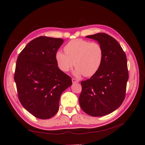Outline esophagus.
<instances>
[{
	"label": "esophagus",
	"mask_w": 145,
	"mask_h": 145,
	"mask_svg": "<svg viewBox=\"0 0 145 145\" xmlns=\"http://www.w3.org/2000/svg\"><path fill=\"white\" fill-rule=\"evenodd\" d=\"M72 80L73 83H76V82H79V80H78V79H76V78H73L72 79Z\"/></svg>",
	"instance_id": "esophagus-1"
}]
</instances>
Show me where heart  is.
Masks as SVG:
<instances>
[{
    "mask_svg": "<svg viewBox=\"0 0 145 145\" xmlns=\"http://www.w3.org/2000/svg\"><path fill=\"white\" fill-rule=\"evenodd\" d=\"M64 50L65 52L58 50L55 54L57 65L63 72H68L75 65V75L89 77L100 69L104 52L98 42L75 39L68 43Z\"/></svg>",
    "mask_w": 145,
    "mask_h": 145,
    "instance_id": "b5f03b06",
    "label": "heart"
}]
</instances>
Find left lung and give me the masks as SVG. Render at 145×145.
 Returning a JSON list of instances; mask_svg holds the SVG:
<instances>
[{
    "label": "left lung",
    "instance_id": "1",
    "mask_svg": "<svg viewBox=\"0 0 145 145\" xmlns=\"http://www.w3.org/2000/svg\"><path fill=\"white\" fill-rule=\"evenodd\" d=\"M86 37L99 43L104 57L96 74L81 82L79 103L89 115L105 116L118 108L125 99L129 77L127 56L119 43L106 33H98Z\"/></svg>",
    "mask_w": 145,
    "mask_h": 145
}]
</instances>
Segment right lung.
Returning <instances> with one entry per match:
<instances>
[{
  "label": "right lung",
  "mask_w": 145,
  "mask_h": 145,
  "mask_svg": "<svg viewBox=\"0 0 145 145\" xmlns=\"http://www.w3.org/2000/svg\"><path fill=\"white\" fill-rule=\"evenodd\" d=\"M63 40L40 36L30 41L18 56L14 80L18 99L40 119L53 117L59 108L62 92L72 79L58 67L55 54Z\"/></svg>",
  "instance_id": "add662e5"
}]
</instances>
